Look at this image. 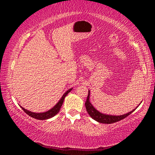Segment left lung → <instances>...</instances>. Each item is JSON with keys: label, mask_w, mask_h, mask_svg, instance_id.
<instances>
[{"label": "left lung", "mask_w": 155, "mask_h": 155, "mask_svg": "<svg viewBox=\"0 0 155 155\" xmlns=\"http://www.w3.org/2000/svg\"><path fill=\"white\" fill-rule=\"evenodd\" d=\"M89 99H90V91L88 90V95H87L86 102H85V104L87 113L89 114V115H90L94 120H95V121H97L99 123H102V124H112V123H115V122H117V121H121V120L124 119V118H125L126 117H127L130 114L132 113V112H134V111H135V109H137V108H136V109H133L132 111H130V112H127V113L126 114H124V115H107V114L102 113V112L97 110V109L93 107V105H92L91 103L90 102V100ZM141 103H140V104H141ZM138 106H140V104H139Z\"/></svg>", "instance_id": "8db88e82"}]
</instances>
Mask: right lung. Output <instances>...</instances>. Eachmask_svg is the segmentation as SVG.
<instances>
[{
	"instance_id": "right-lung-1",
	"label": "right lung",
	"mask_w": 155,
	"mask_h": 155,
	"mask_svg": "<svg viewBox=\"0 0 155 155\" xmlns=\"http://www.w3.org/2000/svg\"><path fill=\"white\" fill-rule=\"evenodd\" d=\"M72 89L73 88H70L69 90L67 91L66 92H65L64 94H63V96L61 97V98L60 100H59L58 102L57 103V104H55V105L51 109H50L49 110L46 111V112H31V111H28L27 110V109H25V108L21 107V109H23V111H24L25 112L26 114H28V115H29V116L32 117V118H36V119H38V120H46V119H48V118H52V117H54V115H57L58 113V112L60 111L61 109V107L62 104H63L64 103V100L65 97L67 96V95L68 94L69 92H70L72 91Z\"/></svg>"
}]
</instances>
